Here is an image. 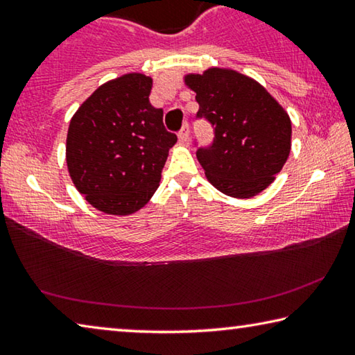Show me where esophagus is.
<instances>
[{
    "instance_id": "esophagus-1",
    "label": "esophagus",
    "mask_w": 355,
    "mask_h": 355,
    "mask_svg": "<svg viewBox=\"0 0 355 355\" xmlns=\"http://www.w3.org/2000/svg\"><path fill=\"white\" fill-rule=\"evenodd\" d=\"M178 139H180V142H183V144L189 142V127H188V125H183L182 130L178 131Z\"/></svg>"
}]
</instances>
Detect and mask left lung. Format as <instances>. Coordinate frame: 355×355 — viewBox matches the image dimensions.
Segmentation results:
<instances>
[{
    "label": "left lung",
    "mask_w": 355,
    "mask_h": 355,
    "mask_svg": "<svg viewBox=\"0 0 355 355\" xmlns=\"http://www.w3.org/2000/svg\"><path fill=\"white\" fill-rule=\"evenodd\" d=\"M199 103L197 120L214 128L209 146L196 141L197 159L216 189L249 199L266 189L286 163L291 120L257 81L232 70L188 75Z\"/></svg>",
    "instance_id": "8db88e82"
}]
</instances>
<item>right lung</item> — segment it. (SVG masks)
<instances>
[{"label": "right lung", "instance_id": "add662e5", "mask_svg": "<svg viewBox=\"0 0 355 355\" xmlns=\"http://www.w3.org/2000/svg\"><path fill=\"white\" fill-rule=\"evenodd\" d=\"M152 78L130 73L100 86L70 120L67 167L76 189L107 214H131L158 189L177 135L148 100Z\"/></svg>", "mask_w": 355, "mask_h": 355}]
</instances>
